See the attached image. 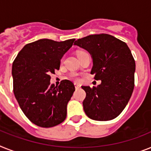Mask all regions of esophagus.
Masks as SVG:
<instances>
[{"mask_svg":"<svg viewBox=\"0 0 151 151\" xmlns=\"http://www.w3.org/2000/svg\"><path fill=\"white\" fill-rule=\"evenodd\" d=\"M75 87H76V89H78V88H80V85L78 84V83H75Z\"/></svg>","mask_w":151,"mask_h":151,"instance_id":"34e87169","label":"esophagus"}]
</instances>
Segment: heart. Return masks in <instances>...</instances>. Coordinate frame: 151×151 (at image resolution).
<instances>
[{"instance_id":"1","label":"heart","mask_w":151,"mask_h":151,"mask_svg":"<svg viewBox=\"0 0 151 151\" xmlns=\"http://www.w3.org/2000/svg\"><path fill=\"white\" fill-rule=\"evenodd\" d=\"M82 52H78V54H79V53H82ZM70 78H73V79H76V78H77L76 75L74 74V73H73V74H71V75H70Z\"/></svg>"}]
</instances>
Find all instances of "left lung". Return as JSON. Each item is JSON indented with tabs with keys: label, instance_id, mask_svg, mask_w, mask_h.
I'll return each mask as SVG.
<instances>
[{
	"label": "left lung",
	"instance_id": "obj_1",
	"mask_svg": "<svg viewBox=\"0 0 151 151\" xmlns=\"http://www.w3.org/2000/svg\"><path fill=\"white\" fill-rule=\"evenodd\" d=\"M90 53L91 74L101 84L82 86L86 93L83 109L88 117L107 121L117 117L127 105L134 88L135 61L125 42L107 35H92L74 43Z\"/></svg>",
	"mask_w": 151,
	"mask_h": 151
}]
</instances>
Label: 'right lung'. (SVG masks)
I'll return each instance as SVG.
<instances>
[{"label":"right lung","mask_w":151,"mask_h":151,"mask_svg":"<svg viewBox=\"0 0 151 151\" xmlns=\"http://www.w3.org/2000/svg\"><path fill=\"white\" fill-rule=\"evenodd\" d=\"M75 39L55 42L40 39L24 46L12 65L14 93L30 121L52 127L66 118L67 104L75 91L71 81L51 84L50 75L59 69L60 61Z\"/></svg>","instance_id":"1"}]
</instances>
